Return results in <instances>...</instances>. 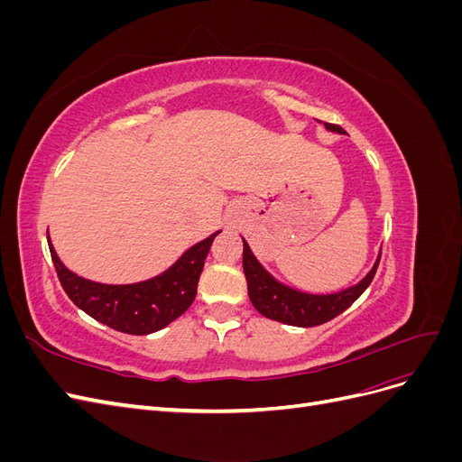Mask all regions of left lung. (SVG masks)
I'll return each mask as SVG.
<instances>
[{"mask_svg":"<svg viewBox=\"0 0 462 462\" xmlns=\"http://www.w3.org/2000/svg\"><path fill=\"white\" fill-rule=\"evenodd\" d=\"M324 127L331 133L345 134V129H341L339 125L324 123ZM243 246V270L246 277L250 302H253V306L262 316L297 328H314L326 324V321L345 312L368 289L375 275L377 263H380L382 258V253L377 254L372 270L356 285H351L337 292H328V295H314V292H304L277 282L258 262L245 239Z\"/></svg>","mask_w":462,"mask_h":462,"instance_id":"1","label":"left lung"}]
</instances>
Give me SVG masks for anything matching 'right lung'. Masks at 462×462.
Wrapping results in <instances>:
<instances>
[{
    "label": "right lung",
    "instance_id": "add662e5",
    "mask_svg": "<svg viewBox=\"0 0 462 462\" xmlns=\"http://www.w3.org/2000/svg\"><path fill=\"white\" fill-rule=\"evenodd\" d=\"M219 233L221 231H216L204 241L187 248L179 260L160 275L125 285L97 283L77 275L55 253L50 235L48 245L61 287L80 310L111 329L131 335H148L170 326L192 304L197 297L204 260Z\"/></svg>",
    "mask_w": 462,
    "mask_h": 462
}]
</instances>
